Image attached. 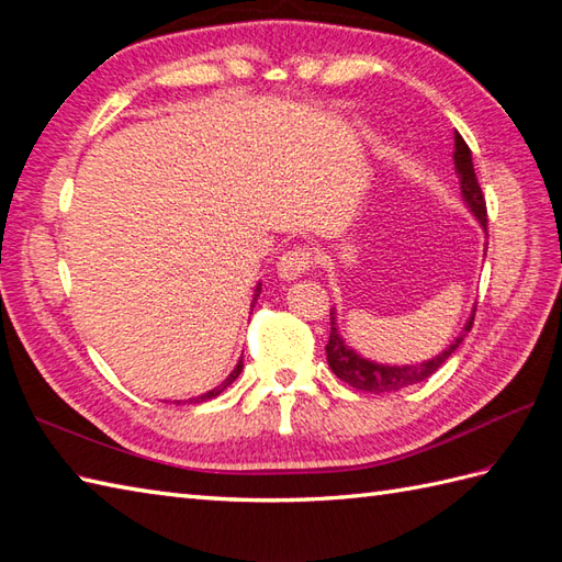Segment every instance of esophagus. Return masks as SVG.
<instances>
[{
    "mask_svg": "<svg viewBox=\"0 0 562 562\" xmlns=\"http://www.w3.org/2000/svg\"><path fill=\"white\" fill-rule=\"evenodd\" d=\"M312 268H314V250L306 246H294L290 250H284L278 260V274L282 280L302 278V274Z\"/></svg>",
    "mask_w": 562,
    "mask_h": 562,
    "instance_id": "1",
    "label": "esophagus"
}]
</instances>
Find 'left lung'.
I'll return each mask as SVG.
<instances>
[{
  "instance_id": "1",
  "label": "left lung",
  "mask_w": 562,
  "mask_h": 562,
  "mask_svg": "<svg viewBox=\"0 0 562 562\" xmlns=\"http://www.w3.org/2000/svg\"><path fill=\"white\" fill-rule=\"evenodd\" d=\"M453 166H457V173L461 178V193L469 202V207L473 210L475 217L481 220L483 229L487 232V207H485V195L479 186V178H475L473 171V161H471V149L465 145V139L457 133L453 135ZM473 318L471 316L469 324H465L461 336L453 340L449 348L437 355L435 360L423 362V364H411V367H386V364H376V362H369L362 360L360 355H355L348 345H345L338 336L336 330V316L330 312V338L326 345V357H328V367L333 369V374H336L345 384H350L357 391H367V393H391V391H401L405 386H413V384H420L427 376H432L437 369L445 364L451 352L459 348L465 330H471L473 326Z\"/></svg>"
}]
</instances>
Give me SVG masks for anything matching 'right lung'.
<instances>
[{
  "mask_svg": "<svg viewBox=\"0 0 562 562\" xmlns=\"http://www.w3.org/2000/svg\"><path fill=\"white\" fill-rule=\"evenodd\" d=\"M258 294H260V284H258V290H256V300H258ZM254 300V302H256ZM241 369H244V362L241 360H238V364L234 367V372L229 374V376H226L224 381H222V384L217 386V389H212V391H207V393H202V396H198V398H193L195 403H202V401H210V398H217L220 396V393L226 389V386H229L232 384V381L238 376V374H241Z\"/></svg>",
  "mask_w": 562,
  "mask_h": 562,
  "instance_id": "right-lung-1",
  "label": "right lung"
}]
</instances>
